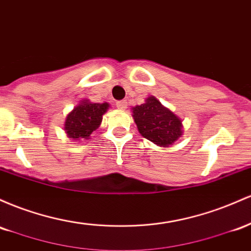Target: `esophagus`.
I'll use <instances>...</instances> for the list:
<instances>
[{"label": "esophagus", "instance_id": "esophagus-1", "mask_svg": "<svg viewBox=\"0 0 251 251\" xmlns=\"http://www.w3.org/2000/svg\"><path fill=\"white\" fill-rule=\"evenodd\" d=\"M126 105H128V104H126V100H118V102L116 103V106L120 109V110H126Z\"/></svg>", "mask_w": 251, "mask_h": 251}]
</instances>
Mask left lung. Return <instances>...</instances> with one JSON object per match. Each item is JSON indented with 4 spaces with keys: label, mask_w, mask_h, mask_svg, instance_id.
I'll list each match as a JSON object with an SVG mask.
<instances>
[{
    "label": "left lung",
    "mask_w": 251,
    "mask_h": 251,
    "mask_svg": "<svg viewBox=\"0 0 251 251\" xmlns=\"http://www.w3.org/2000/svg\"><path fill=\"white\" fill-rule=\"evenodd\" d=\"M133 117L140 134L160 147L173 145L182 135L181 120L165 108L154 96L133 108Z\"/></svg>",
    "instance_id": "obj_1"
}]
</instances>
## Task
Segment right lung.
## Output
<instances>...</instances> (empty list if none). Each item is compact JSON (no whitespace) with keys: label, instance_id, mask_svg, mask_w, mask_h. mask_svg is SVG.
<instances>
[{"label":"right lung","instance_id":"obj_1","mask_svg":"<svg viewBox=\"0 0 251 251\" xmlns=\"http://www.w3.org/2000/svg\"><path fill=\"white\" fill-rule=\"evenodd\" d=\"M108 103H91L81 100L65 120V131L70 139L81 141L89 139L103 120V115L108 111Z\"/></svg>","mask_w":251,"mask_h":251}]
</instances>
